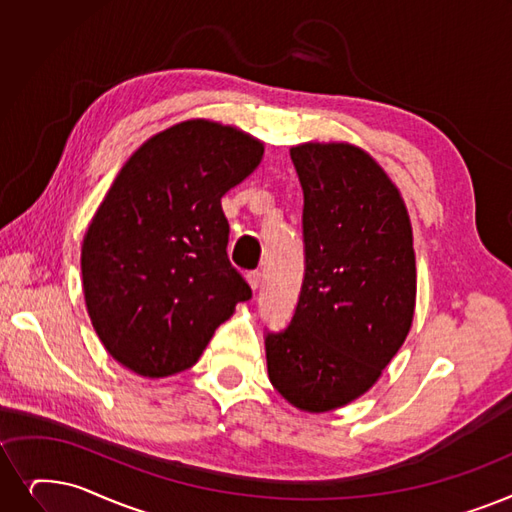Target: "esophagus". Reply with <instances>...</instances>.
Returning <instances> with one entry per match:
<instances>
[{
  "mask_svg": "<svg viewBox=\"0 0 512 512\" xmlns=\"http://www.w3.org/2000/svg\"><path fill=\"white\" fill-rule=\"evenodd\" d=\"M247 282H249V286L253 288V291H257V288H261V284H263V274L261 272H249L247 274Z\"/></svg>",
  "mask_w": 512,
  "mask_h": 512,
  "instance_id": "34e87169",
  "label": "esophagus"
}]
</instances>
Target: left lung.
Instances as JSON below:
<instances>
[{
    "label": "left lung",
    "mask_w": 512,
    "mask_h": 512,
    "mask_svg": "<svg viewBox=\"0 0 512 512\" xmlns=\"http://www.w3.org/2000/svg\"><path fill=\"white\" fill-rule=\"evenodd\" d=\"M303 188L305 278L295 316L265 337L274 389L311 414L351 404L404 345L416 307L412 224L402 194L349 142L291 148Z\"/></svg>",
    "instance_id": "1"
}]
</instances>
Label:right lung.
I'll list each match as a JSON object with an SVG mask.
<instances>
[{"mask_svg": "<svg viewBox=\"0 0 512 512\" xmlns=\"http://www.w3.org/2000/svg\"><path fill=\"white\" fill-rule=\"evenodd\" d=\"M263 142L188 119L121 167L81 244L85 307L104 349L144 379L194 366L249 284L228 261L221 196L249 177Z\"/></svg>", "mask_w": 512, "mask_h": 512, "instance_id": "obj_1", "label": "right lung"}]
</instances>
